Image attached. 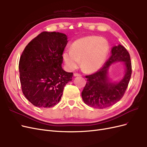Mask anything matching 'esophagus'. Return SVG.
Here are the masks:
<instances>
[{
    "label": "esophagus",
    "instance_id": "1",
    "mask_svg": "<svg viewBox=\"0 0 147 147\" xmlns=\"http://www.w3.org/2000/svg\"><path fill=\"white\" fill-rule=\"evenodd\" d=\"M74 77H81L82 75H81L80 74H79L75 73V74H74Z\"/></svg>",
    "mask_w": 147,
    "mask_h": 147
}]
</instances>
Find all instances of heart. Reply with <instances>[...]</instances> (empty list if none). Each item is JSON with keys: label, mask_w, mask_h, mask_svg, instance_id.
Segmentation results:
<instances>
[{"label": "heart", "mask_w": 147, "mask_h": 147, "mask_svg": "<svg viewBox=\"0 0 147 147\" xmlns=\"http://www.w3.org/2000/svg\"><path fill=\"white\" fill-rule=\"evenodd\" d=\"M109 45L105 38L86 36L74 41L70 50H66L63 57L67 69L74 70L80 65L84 72L91 74L100 70L107 57Z\"/></svg>", "instance_id": "b5f03b06"}]
</instances>
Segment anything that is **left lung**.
Listing matches in <instances>:
<instances>
[{"label":"left lung","mask_w":147,"mask_h":147,"mask_svg":"<svg viewBox=\"0 0 147 147\" xmlns=\"http://www.w3.org/2000/svg\"><path fill=\"white\" fill-rule=\"evenodd\" d=\"M130 55L126 49L119 44L111 50V56L102 67L96 73L86 76L87 82L82 92L86 105L96 109H104L116 104L121 99L127 88L131 74ZM117 62H123V77L113 82L108 76L109 66Z\"/></svg>","instance_id":"1"}]
</instances>
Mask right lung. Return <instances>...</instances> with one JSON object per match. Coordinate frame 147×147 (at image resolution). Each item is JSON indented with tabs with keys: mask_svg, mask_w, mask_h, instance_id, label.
<instances>
[{
	"mask_svg": "<svg viewBox=\"0 0 147 147\" xmlns=\"http://www.w3.org/2000/svg\"><path fill=\"white\" fill-rule=\"evenodd\" d=\"M67 42L65 34L43 32L28 44L22 53L19 63L22 91L37 107L56 105L65 85L72 80L73 73L62 67Z\"/></svg>",
	"mask_w": 147,
	"mask_h": 147,
	"instance_id": "1",
	"label": "right lung"
}]
</instances>
